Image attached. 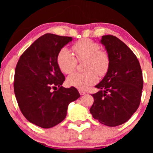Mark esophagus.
<instances>
[{
  "instance_id": "1",
  "label": "esophagus",
  "mask_w": 153,
  "mask_h": 153,
  "mask_svg": "<svg viewBox=\"0 0 153 153\" xmlns=\"http://www.w3.org/2000/svg\"><path fill=\"white\" fill-rule=\"evenodd\" d=\"M79 93H80V94L82 96V95L85 94V91H82V90H79Z\"/></svg>"
}]
</instances>
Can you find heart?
<instances>
[{
  "mask_svg": "<svg viewBox=\"0 0 153 153\" xmlns=\"http://www.w3.org/2000/svg\"><path fill=\"white\" fill-rule=\"evenodd\" d=\"M74 54L66 47L59 51L57 63L60 71L65 74H70L75 71L79 62H84L85 73H74L68 77L67 84L80 90H85L98 80V75L102 77L108 73L110 66V57L106 51L100 50L98 43L88 39L79 40L73 45Z\"/></svg>",
  "mask_w": 153,
  "mask_h": 153,
  "instance_id": "1",
  "label": "heart"
}]
</instances>
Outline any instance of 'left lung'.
I'll list each match as a JSON object with an SVG mask.
<instances>
[{
	"instance_id": "8db88e82",
	"label": "left lung",
	"mask_w": 153,
	"mask_h": 153,
	"mask_svg": "<svg viewBox=\"0 0 153 153\" xmlns=\"http://www.w3.org/2000/svg\"><path fill=\"white\" fill-rule=\"evenodd\" d=\"M101 43L110 57L108 73L96 85L90 112L95 119L108 127L127 122L140 106L143 78L136 55L122 41L112 35L102 36Z\"/></svg>"
}]
</instances>
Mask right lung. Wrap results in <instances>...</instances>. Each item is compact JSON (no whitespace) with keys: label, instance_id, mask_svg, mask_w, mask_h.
Returning a JSON list of instances; mask_svg holds the SVG:
<instances>
[{"label":"right lung","instance_id":"1","mask_svg":"<svg viewBox=\"0 0 153 153\" xmlns=\"http://www.w3.org/2000/svg\"><path fill=\"white\" fill-rule=\"evenodd\" d=\"M72 39L45 34L21 55L16 67L13 87L21 111L29 122L42 128L62 122L69 103L80 96L75 87L62 86L65 78L57 63L59 51ZM57 87L58 90L51 91Z\"/></svg>","mask_w":153,"mask_h":153}]
</instances>
